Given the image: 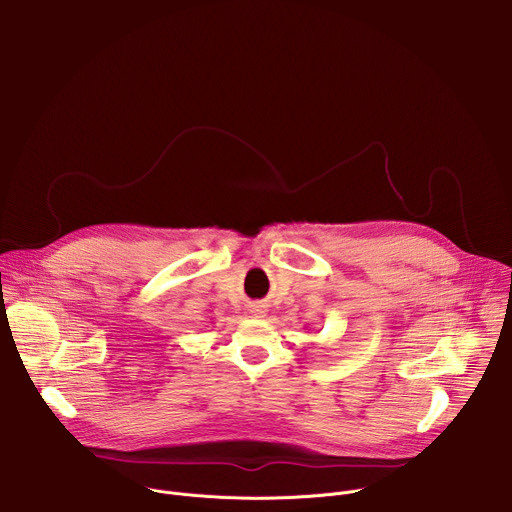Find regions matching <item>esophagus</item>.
Here are the masks:
<instances>
[{
    "mask_svg": "<svg viewBox=\"0 0 512 512\" xmlns=\"http://www.w3.org/2000/svg\"><path fill=\"white\" fill-rule=\"evenodd\" d=\"M251 314H253L255 318H265V314H267V312L263 310V306H255V308L251 310Z\"/></svg>",
    "mask_w": 512,
    "mask_h": 512,
    "instance_id": "34e87169",
    "label": "esophagus"
}]
</instances>
